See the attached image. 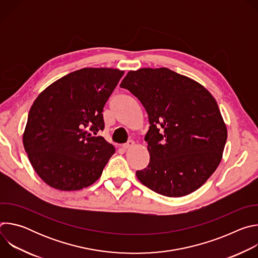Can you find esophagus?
<instances>
[{
	"instance_id": "esophagus-1",
	"label": "esophagus",
	"mask_w": 258,
	"mask_h": 258,
	"mask_svg": "<svg viewBox=\"0 0 258 258\" xmlns=\"http://www.w3.org/2000/svg\"><path fill=\"white\" fill-rule=\"evenodd\" d=\"M135 145V142L133 141V140H130L127 143H125L123 146H122V149L125 151V150H128V149H131L132 147Z\"/></svg>"
}]
</instances>
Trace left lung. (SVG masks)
Segmentation results:
<instances>
[{"instance_id":"8db88e82","label":"left lung","mask_w":258,"mask_h":258,"mask_svg":"<svg viewBox=\"0 0 258 258\" xmlns=\"http://www.w3.org/2000/svg\"><path fill=\"white\" fill-rule=\"evenodd\" d=\"M148 114V166L139 180L167 197L186 196L215 171L223 157L227 126L212 95L197 82L162 68L130 71L120 84Z\"/></svg>"}]
</instances>
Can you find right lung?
Returning a JSON list of instances; mask_svg holds the SVG:
<instances>
[{"instance_id":"right-lung-1","label":"right lung","mask_w":258,"mask_h":258,"mask_svg":"<svg viewBox=\"0 0 258 258\" xmlns=\"http://www.w3.org/2000/svg\"><path fill=\"white\" fill-rule=\"evenodd\" d=\"M124 71L83 68L53 83L33 102L23 146L40 177L52 188L77 191L102 174L114 147L97 136L103 108Z\"/></svg>"}]
</instances>
